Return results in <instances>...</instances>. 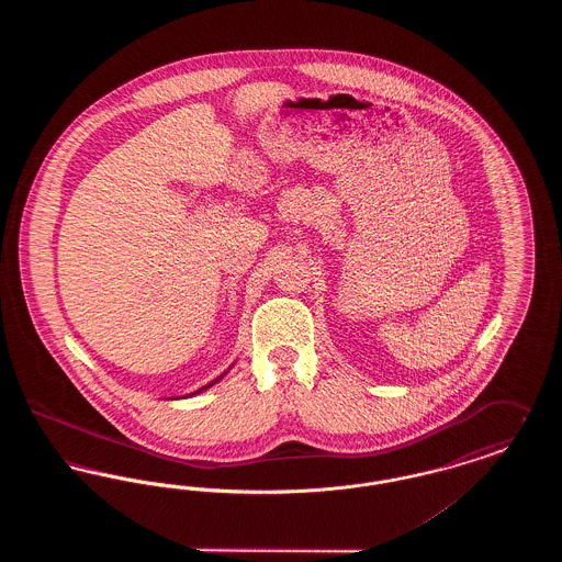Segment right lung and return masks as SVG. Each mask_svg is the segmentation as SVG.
I'll use <instances>...</instances> for the list:
<instances>
[{
  "mask_svg": "<svg viewBox=\"0 0 562 562\" xmlns=\"http://www.w3.org/2000/svg\"><path fill=\"white\" fill-rule=\"evenodd\" d=\"M232 367H234V364H232ZM232 367H229V369H227V371H223V373L218 374V376H214L213 381H209V383H206V385H202V387H200V390H195V392H191V394H186V396H183V398H189V396H198V394H200V392H204V390H209V387H213L214 383H218V381H221V379H223V376H225V374L229 373V371H232ZM175 401H177V398H175Z\"/></svg>",
  "mask_w": 562,
  "mask_h": 562,
  "instance_id": "right-lung-1",
  "label": "right lung"
}]
</instances>
